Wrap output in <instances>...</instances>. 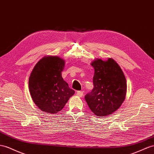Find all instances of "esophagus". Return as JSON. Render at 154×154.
Masks as SVG:
<instances>
[{"label": "esophagus", "instance_id": "1", "mask_svg": "<svg viewBox=\"0 0 154 154\" xmlns=\"http://www.w3.org/2000/svg\"><path fill=\"white\" fill-rule=\"evenodd\" d=\"M76 94L79 97H82V96H83V92H82V91H77Z\"/></svg>", "mask_w": 154, "mask_h": 154}]
</instances>
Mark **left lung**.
<instances>
[{"label": "left lung", "mask_w": 154, "mask_h": 154, "mask_svg": "<svg viewBox=\"0 0 154 154\" xmlns=\"http://www.w3.org/2000/svg\"><path fill=\"white\" fill-rule=\"evenodd\" d=\"M90 64L94 68V88L85 96V100L97 116L111 115L125 100L127 84L124 74L117 62L111 58L107 61L97 58Z\"/></svg>", "instance_id": "8db88e82"}]
</instances>
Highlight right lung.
<instances>
[{
    "label": "right lung",
    "instance_id": "add662e5",
    "mask_svg": "<svg viewBox=\"0 0 154 154\" xmlns=\"http://www.w3.org/2000/svg\"><path fill=\"white\" fill-rule=\"evenodd\" d=\"M65 61L57 56H46L35 65L29 88L31 97L41 111L56 114L75 94L62 77Z\"/></svg>",
    "mask_w": 154,
    "mask_h": 154
}]
</instances>
